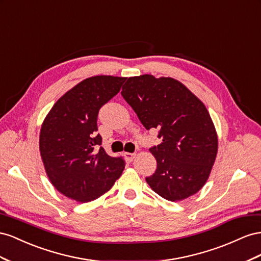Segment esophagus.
Masks as SVG:
<instances>
[{
	"label": "esophagus",
	"instance_id": "1",
	"mask_svg": "<svg viewBox=\"0 0 261 261\" xmlns=\"http://www.w3.org/2000/svg\"><path fill=\"white\" fill-rule=\"evenodd\" d=\"M135 156H136L135 153H128V152L124 153V158L128 162H132L133 159H135Z\"/></svg>",
	"mask_w": 261,
	"mask_h": 261
}]
</instances>
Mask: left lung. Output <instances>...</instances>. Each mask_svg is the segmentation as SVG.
<instances>
[{
    "label": "left lung",
    "mask_w": 261,
    "mask_h": 261,
    "mask_svg": "<svg viewBox=\"0 0 261 261\" xmlns=\"http://www.w3.org/2000/svg\"><path fill=\"white\" fill-rule=\"evenodd\" d=\"M125 80L123 98L147 130H160L162 139L150 148L158 167L146 182L173 202L195 195L209 178L219 147L204 103L173 77L143 74Z\"/></svg>",
    "instance_id": "1"
}]
</instances>
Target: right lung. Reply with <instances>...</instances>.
Here are the masks:
<instances>
[{"mask_svg":"<svg viewBox=\"0 0 261 261\" xmlns=\"http://www.w3.org/2000/svg\"><path fill=\"white\" fill-rule=\"evenodd\" d=\"M125 77L85 79L50 109L41 124L39 150L54 187L77 202H89L107 192L121 176L124 161L111 158L97 133L102 105L120 91Z\"/></svg>","mask_w":261,"mask_h":261,"instance_id":"add662e5","label":"right lung"}]
</instances>
